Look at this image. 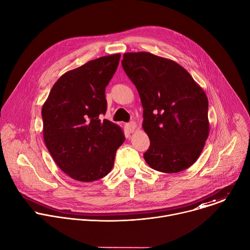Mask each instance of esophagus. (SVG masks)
Returning a JSON list of instances; mask_svg holds the SVG:
<instances>
[{
  "mask_svg": "<svg viewBox=\"0 0 250 250\" xmlns=\"http://www.w3.org/2000/svg\"><path fill=\"white\" fill-rule=\"evenodd\" d=\"M125 128H126V130H127L129 133H131V132H133V131L136 129V124H135V123L126 124V125H125Z\"/></svg>",
  "mask_w": 250,
  "mask_h": 250,
  "instance_id": "esophagus-1",
  "label": "esophagus"
}]
</instances>
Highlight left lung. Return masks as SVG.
<instances>
[{"instance_id": "left-lung-1", "label": "left lung", "mask_w": 250, "mask_h": 250, "mask_svg": "<svg viewBox=\"0 0 250 250\" xmlns=\"http://www.w3.org/2000/svg\"><path fill=\"white\" fill-rule=\"evenodd\" d=\"M123 67L144 108L142 128L150 139L146 163L163 173L181 172L202 153L209 133L208 98L177 62L149 52H126Z\"/></svg>"}]
</instances>
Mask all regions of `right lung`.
I'll return each instance as SVG.
<instances>
[{
  "mask_svg": "<svg viewBox=\"0 0 250 250\" xmlns=\"http://www.w3.org/2000/svg\"><path fill=\"white\" fill-rule=\"evenodd\" d=\"M120 58V53L106 55L67 71L42 105L45 146L57 166L74 180L93 182L108 175L125 139L120 125L100 120L106 110L104 89Z\"/></svg>",
  "mask_w": 250,
  "mask_h": 250,
  "instance_id": "1",
  "label": "right lung"
}]
</instances>
